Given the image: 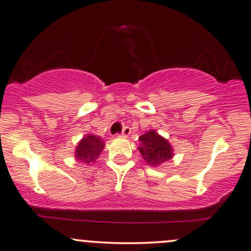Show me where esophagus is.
Returning <instances> with one entry per match:
<instances>
[{"label":"esophagus","instance_id":"esophagus-1","mask_svg":"<svg viewBox=\"0 0 251 251\" xmlns=\"http://www.w3.org/2000/svg\"><path fill=\"white\" fill-rule=\"evenodd\" d=\"M129 134H131V128L128 127V126H125V127L123 128L122 133H120V136H124V138H126V136H128Z\"/></svg>","mask_w":251,"mask_h":251}]
</instances>
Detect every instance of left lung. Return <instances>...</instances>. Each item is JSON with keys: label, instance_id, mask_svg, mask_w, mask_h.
<instances>
[{"label": "left lung", "instance_id": "left-lung-1", "mask_svg": "<svg viewBox=\"0 0 251 251\" xmlns=\"http://www.w3.org/2000/svg\"><path fill=\"white\" fill-rule=\"evenodd\" d=\"M140 151L149 166L157 167L173 157V148L166 139L155 131H149L140 136Z\"/></svg>", "mask_w": 251, "mask_h": 251}]
</instances>
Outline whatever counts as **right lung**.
<instances>
[{
    "mask_svg": "<svg viewBox=\"0 0 251 251\" xmlns=\"http://www.w3.org/2000/svg\"><path fill=\"white\" fill-rule=\"evenodd\" d=\"M104 148V142L100 140V136L85 135L78 142L77 148L75 151V157L78 162L90 164L100 156V151Z\"/></svg>",
    "mask_w": 251,
    "mask_h": 251,
    "instance_id": "add662e5",
    "label": "right lung"
}]
</instances>
